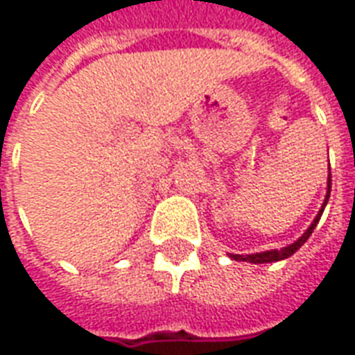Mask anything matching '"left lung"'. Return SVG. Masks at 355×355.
<instances>
[{
	"label": "left lung",
	"mask_w": 355,
	"mask_h": 355,
	"mask_svg": "<svg viewBox=\"0 0 355 355\" xmlns=\"http://www.w3.org/2000/svg\"><path fill=\"white\" fill-rule=\"evenodd\" d=\"M331 170H329V180H327V197H324V202H322L321 210L317 212V216L311 222V226L305 230L304 236L300 239H295L294 243H290V245H286L282 249H270V251H263V253H253V255H232L230 253V259H234V261H249V263H255V265H261V263H276V261H282V259H288V257H292L297 251V249L304 245L305 241L309 239V236L313 234V230L315 226L319 224V220H321V214L324 207H327V202H329V197H331Z\"/></svg>",
	"instance_id": "1"
}]
</instances>
